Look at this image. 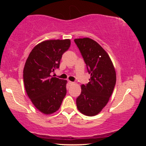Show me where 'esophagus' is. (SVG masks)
Wrapping results in <instances>:
<instances>
[{
	"instance_id": "obj_1",
	"label": "esophagus",
	"mask_w": 146,
	"mask_h": 146,
	"mask_svg": "<svg viewBox=\"0 0 146 146\" xmlns=\"http://www.w3.org/2000/svg\"><path fill=\"white\" fill-rule=\"evenodd\" d=\"M68 83L69 84H74V82H71V81H68Z\"/></svg>"
}]
</instances>
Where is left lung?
Returning a JSON list of instances; mask_svg holds the SVG:
<instances>
[{
	"label": "left lung",
	"mask_w": 146,
	"mask_h": 146,
	"mask_svg": "<svg viewBox=\"0 0 146 146\" xmlns=\"http://www.w3.org/2000/svg\"><path fill=\"white\" fill-rule=\"evenodd\" d=\"M90 74L89 82L81 86L76 100L78 109L94 116L106 106L116 84V72L108 53L97 42L88 38L74 40Z\"/></svg>",
	"instance_id": "8db88e82"
}]
</instances>
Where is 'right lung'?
Segmentation results:
<instances>
[{
    "mask_svg": "<svg viewBox=\"0 0 146 146\" xmlns=\"http://www.w3.org/2000/svg\"><path fill=\"white\" fill-rule=\"evenodd\" d=\"M71 40H50L37 44L29 53L23 70L27 94L35 107L46 115L60 108L66 94V80L53 78L60 60L70 47Z\"/></svg>",
    "mask_w": 146,
    "mask_h": 146,
    "instance_id": "add662e5",
    "label": "right lung"
}]
</instances>
